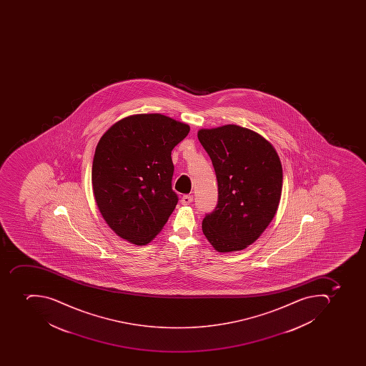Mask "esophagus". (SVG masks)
<instances>
[{"instance_id": "obj_1", "label": "esophagus", "mask_w": 366, "mask_h": 366, "mask_svg": "<svg viewBox=\"0 0 366 366\" xmlns=\"http://www.w3.org/2000/svg\"><path fill=\"white\" fill-rule=\"evenodd\" d=\"M192 202L193 196H190V194H187V196L182 197L181 202L182 204H184V206H187V204H190Z\"/></svg>"}]
</instances>
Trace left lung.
<instances>
[{"instance_id":"1","label":"left lung","mask_w":366,"mask_h":366,"mask_svg":"<svg viewBox=\"0 0 366 366\" xmlns=\"http://www.w3.org/2000/svg\"><path fill=\"white\" fill-rule=\"evenodd\" d=\"M215 170L219 199L202 219L216 251H242L272 221L280 202L282 168L274 147L253 130L227 124L198 132Z\"/></svg>"}]
</instances>
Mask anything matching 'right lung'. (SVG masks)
<instances>
[{
  "instance_id": "1",
  "label": "right lung",
  "mask_w": 366,
  "mask_h": 366,
  "mask_svg": "<svg viewBox=\"0 0 366 366\" xmlns=\"http://www.w3.org/2000/svg\"><path fill=\"white\" fill-rule=\"evenodd\" d=\"M190 132L166 115L136 114L102 136L92 162L96 204L109 227L135 245L162 231L179 202L172 151Z\"/></svg>"
}]
</instances>
